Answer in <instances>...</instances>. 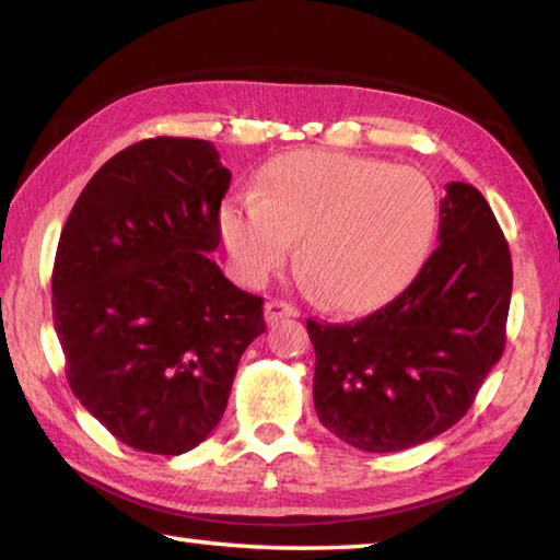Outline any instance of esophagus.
Instances as JSON below:
<instances>
[{"label": "esophagus", "instance_id": "34e87169", "mask_svg": "<svg viewBox=\"0 0 560 560\" xmlns=\"http://www.w3.org/2000/svg\"><path fill=\"white\" fill-rule=\"evenodd\" d=\"M295 315H299V311H295L289 301H269L265 305V317L269 325L279 323L281 317H295Z\"/></svg>", "mask_w": 560, "mask_h": 560}]
</instances>
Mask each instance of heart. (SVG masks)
Instances as JSON below:
<instances>
[{"label":"heart","mask_w":560,"mask_h":560,"mask_svg":"<svg viewBox=\"0 0 560 560\" xmlns=\"http://www.w3.org/2000/svg\"><path fill=\"white\" fill-rule=\"evenodd\" d=\"M434 225L436 196L418 170L317 150L273 158L255 199L221 211L223 243L249 283L287 265L301 240V273L345 313L376 308L408 287Z\"/></svg>","instance_id":"1"}]
</instances>
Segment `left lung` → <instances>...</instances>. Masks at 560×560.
Masks as SVG:
<instances>
[{
    "label": "left lung",
    "mask_w": 560,
    "mask_h": 560,
    "mask_svg": "<svg viewBox=\"0 0 560 560\" xmlns=\"http://www.w3.org/2000/svg\"><path fill=\"white\" fill-rule=\"evenodd\" d=\"M510 295V247L488 201L446 184L440 245L398 299L357 323H305L317 420L371 454L446 432L502 357Z\"/></svg>",
    "instance_id": "1"
}]
</instances>
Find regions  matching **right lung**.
Masks as SVG:
<instances>
[{
	"mask_svg": "<svg viewBox=\"0 0 560 560\" xmlns=\"http://www.w3.org/2000/svg\"><path fill=\"white\" fill-rule=\"evenodd\" d=\"M230 170L208 140L150 138L84 186L52 267L72 393L118 442L177 456L221 422L240 357L267 330L259 295L208 257Z\"/></svg>",
	"mask_w": 560,
	"mask_h": 560,
	"instance_id": "1",
	"label": "right lung"
}]
</instances>
